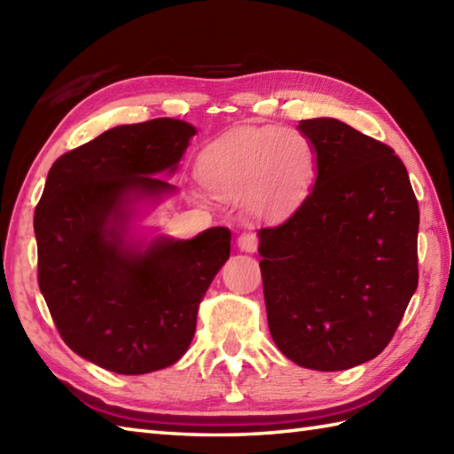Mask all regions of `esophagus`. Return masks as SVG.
<instances>
[{"label":"esophagus","mask_w":454,"mask_h":454,"mask_svg":"<svg viewBox=\"0 0 454 454\" xmlns=\"http://www.w3.org/2000/svg\"><path fill=\"white\" fill-rule=\"evenodd\" d=\"M257 234L255 232H242L238 236V247L244 249V252H255L257 249Z\"/></svg>","instance_id":"obj_1"}]
</instances>
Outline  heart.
Segmentation results:
<instances>
[{"label":"heart","instance_id":"b5f03b06","mask_svg":"<svg viewBox=\"0 0 454 454\" xmlns=\"http://www.w3.org/2000/svg\"><path fill=\"white\" fill-rule=\"evenodd\" d=\"M314 150L301 132L283 129L244 130L202 152L199 171L220 197H238L255 216H278L310 187Z\"/></svg>","mask_w":454,"mask_h":454}]
</instances>
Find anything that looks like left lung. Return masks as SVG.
Masks as SVG:
<instances>
[{
	"instance_id": "left-lung-1",
	"label": "left lung",
	"mask_w": 454,
	"mask_h": 454,
	"mask_svg": "<svg viewBox=\"0 0 454 454\" xmlns=\"http://www.w3.org/2000/svg\"><path fill=\"white\" fill-rule=\"evenodd\" d=\"M298 129L317 177L283 224L259 230L269 332L296 364L345 371L390 343L416 293L419 207L384 142L335 119Z\"/></svg>"
}]
</instances>
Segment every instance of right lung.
I'll use <instances>...</instances> for the list:
<instances>
[{
	"label": "right lung",
	"mask_w": 454,
	"mask_h": 454,
	"mask_svg": "<svg viewBox=\"0 0 454 454\" xmlns=\"http://www.w3.org/2000/svg\"><path fill=\"white\" fill-rule=\"evenodd\" d=\"M192 134L176 119L124 124L48 171L35 208L38 286L64 343L107 371L146 374L179 361L230 257L224 226L185 242L160 238L144 252L124 244L132 195L173 191L153 176L176 171Z\"/></svg>",
	"instance_id": "right-lung-1"
}]
</instances>
